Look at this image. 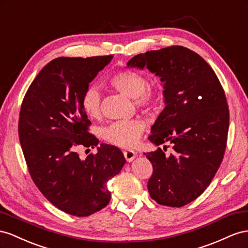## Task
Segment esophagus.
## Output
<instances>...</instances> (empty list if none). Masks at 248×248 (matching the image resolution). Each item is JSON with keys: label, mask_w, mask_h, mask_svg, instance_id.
<instances>
[{"label": "esophagus", "mask_w": 248, "mask_h": 248, "mask_svg": "<svg viewBox=\"0 0 248 248\" xmlns=\"http://www.w3.org/2000/svg\"><path fill=\"white\" fill-rule=\"evenodd\" d=\"M124 158H125V160L128 161V162H132L134 159L136 158V155H137V154L134 152V151H131V150H126V151H124Z\"/></svg>", "instance_id": "obj_1"}]
</instances>
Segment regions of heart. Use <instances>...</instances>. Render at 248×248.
I'll return each instance as SVG.
<instances>
[{
    "label": "heart",
    "instance_id": "b5f03b06",
    "mask_svg": "<svg viewBox=\"0 0 248 248\" xmlns=\"http://www.w3.org/2000/svg\"><path fill=\"white\" fill-rule=\"evenodd\" d=\"M108 84L118 93L135 98L141 108H153L161 100V90L155 86H147L145 77L133 69H123L113 74ZM84 112L91 118H98L102 114L101 93L95 86H88L81 98ZM145 129L142 119H123L111 124L104 131V137L109 143L120 147H133Z\"/></svg>",
    "mask_w": 248,
    "mask_h": 248
}]
</instances>
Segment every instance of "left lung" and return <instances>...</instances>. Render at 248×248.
Returning a JSON list of instances; mask_svg holds the SVG:
<instances>
[{
  "mask_svg": "<svg viewBox=\"0 0 248 248\" xmlns=\"http://www.w3.org/2000/svg\"><path fill=\"white\" fill-rule=\"evenodd\" d=\"M128 66L144 68L164 83L166 107L148 136L155 145L144 153L153 165L147 190L154 201L180 208L196 200L220 166L228 140L230 111L224 90L212 67L182 46L138 54Z\"/></svg>",
  "mask_w": 248,
  "mask_h": 248,
  "instance_id": "left-lung-1",
  "label": "left lung"
}]
</instances>
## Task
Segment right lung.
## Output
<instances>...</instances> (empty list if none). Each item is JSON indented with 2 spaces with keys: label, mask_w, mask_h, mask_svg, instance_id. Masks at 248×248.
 <instances>
[{
  "label": "right lung",
  "mask_w": 248,
  "mask_h": 248,
  "mask_svg": "<svg viewBox=\"0 0 248 248\" xmlns=\"http://www.w3.org/2000/svg\"><path fill=\"white\" fill-rule=\"evenodd\" d=\"M112 58L52 60L31 83L19 111V142L34 184L55 207L74 216H89L107 206L111 199L107 183L125 163L114 145L103 143L86 159L77 154L82 146L98 144L89 133L91 122L81 98Z\"/></svg>",
  "instance_id": "obj_1"
}]
</instances>
